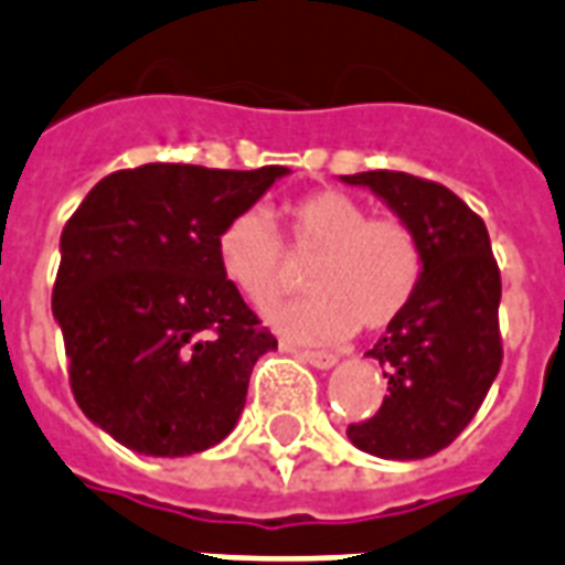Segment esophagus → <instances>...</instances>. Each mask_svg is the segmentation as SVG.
I'll use <instances>...</instances> for the list:
<instances>
[{
  "label": "esophagus",
  "mask_w": 565,
  "mask_h": 565,
  "mask_svg": "<svg viewBox=\"0 0 565 565\" xmlns=\"http://www.w3.org/2000/svg\"><path fill=\"white\" fill-rule=\"evenodd\" d=\"M299 359L301 361H308L311 367L317 370H329L338 364V359L334 355H329V352H313V350H299Z\"/></svg>",
  "instance_id": "obj_1"
}]
</instances>
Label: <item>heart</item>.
Segmentation results:
<instances>
[{
    "label": "heart",
    "instance_id": "obj_1",
    "mask_svg": "<svg viewBox=\"0 0 565 565\" xmlns=\"http://www.w3.org/2000/svg\"><path fill=\"white\" fill-rule=\"evenodd\" d=\"M290 248L313 257L305 296L266 311V320L292 340L331 343L359 329H385L415 296L424 252L399 218H370L359 198L322 189L287 210ZM218 269L252 305H269L287 290L290 257L264 210H243L218 231Z\"/></svg>",
    "mask_w": 565,
    "mask_h": 565
}]
</instances>
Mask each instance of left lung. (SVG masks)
I'll list each match as a JSON object with an SVG mask.
<instances>
[{"instance_id": "1", "label": "left lung", "mask_w": 565, "mask_h": 565, "mask_svg": "<svg viewBox=\"0 0 565 565\" xmlns=\"http://www.w3.org/2000/svg\"><path fill=\"white\" fill-rule=\"evenodd\" d=\"M340 180L382 198L424 252L415 296L367 352L385 367L387 397L347 436L382 459H426L471 424L501 370V273L489 231L462 198L433 180L406 171Z\"/></svg>"}]
</instances>
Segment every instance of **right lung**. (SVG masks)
Returning a JSON list of instances; mask_svg holds the SVG:
<instances>
[{
	"mask_svg": "<svg viewBox=\"0 0 565 565\" xmlns=\"http://www.w3.org/2000/svg\"><path fill=\"white\" fill-rule=\"evenodd\" d=\"M284 166L115 171L62 231L53 317L85 417L129 450L192 456L243 415L254 361L278 350L218 269V231Z\"/></svg>",
	"mask_w": 565,
	"mask_h": 565,
	"instance_id": "1",
	"label": "right lung"
}]
</instances>
